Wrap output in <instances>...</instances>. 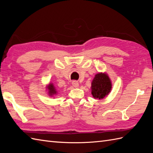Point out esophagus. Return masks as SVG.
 Here are the masks:
<instances>
[{
    "mask_svg": "<svg viewBox=\"0 0 153 153\" xmlns=\"http://www.w3.org/2000/svg\"><path fill=\"white\" fill-rule=\"evenodd\" d=\"M72 85L74 87H79V83L76 82V81H73Z\"/></svg>",
    "mask_w": 153,
    "mask_h": 153,
    "instance_id": "1",
    "label": "esophagus"
}]
</instances>
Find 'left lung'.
<instances>
[{"instance_id":"obj_1","label":"left lung","mask_w":153,"mask_h":153,"mask_svg":"<svg viewBox=\"0 0 153 153\" xmlns=\"http://www.w3.org/2000/svg\"><path fill=\"white\" fill-rule=\"evenodd\" d=\"M112 82L106 72L97 74L91 82V94L95 99H103L112 89Z\"/></svg>"}]
</instances>
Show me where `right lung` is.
Instances as JSON below:
<instances>
[{
    "mask_svg": "<svg viewBox=\"0 0 153 153\" xmlns=\"http://www.w3.org/2000/svg\"><path fill=\"white\" fill-rule=\"evenodd\" d=\"M46 89H47L46 90L47 91L48 95L50 97H53L58 94V91L56 87L54 85V84L53 83H48L46 87Z\"/></svg>",
    "mask_w": 153,
    "mask_h": 153,
    "instance_id": "1",
    "label": "right lung"
}]
</instances>
